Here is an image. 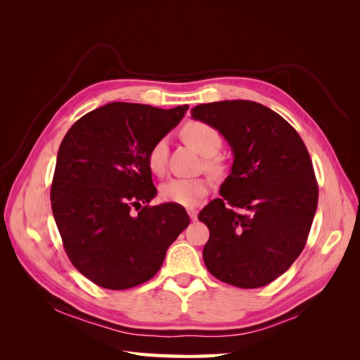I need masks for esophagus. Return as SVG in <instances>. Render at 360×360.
<instances>
[{"label": "esophagus", "mask_w": 360, "mask_h": 360, "mask_svg": "<svg viewBox=\"0 0 360 360\" xmlns=\"http://www.w3.org/2000/svg\"><path fill=\"white\" fill-rule=\"evenodd\" d=\"M188 213H189L191 221H197V217H198V210H195V209H188Z\"/></svg>", "instance_id": "esophagus-1"}]
</instances>
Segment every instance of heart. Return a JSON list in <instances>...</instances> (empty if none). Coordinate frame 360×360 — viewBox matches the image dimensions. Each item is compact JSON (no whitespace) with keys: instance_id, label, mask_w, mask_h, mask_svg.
<instances>
[{"instance_id":"heart-1","label":"heart","mask_w":360,"mask_h":360,"mask_svg":"<svg viewBox=\"0 0 360 360\" xmlns=\"http://www.w3.org/2000/svg\"><path fill=\"white\" fill-rule=\"evenodd\" d=\"M181 136L191 147L205 158L204 165L210 172L219 174L224 169L221 159L214 156L219 153L222 147V136L213 126L204 122H189L183 126ZM167 141L163 138L158 139L147 153V165L150 171L156 176H163L167 171ZM209 179H172L162 184L160 197L165 202L183 207H195L202 197L209 193Z\"/></svg>"}]
</instances>
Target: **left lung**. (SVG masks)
Listing matches in <instances>:
<instances>
[{
  "instance_id": "obj_1",
  "label": "left lung",
  "mask_w": 360,
  "mask_h": 360,
  "mask_svg": "<svg viewBox=\"0 0 360 360\" xmlns=\"http://www.w3.org/2000/svg\"><path fill=\"white\" fill-rule=\"evenodd\" d=\"M191 112L219 130L234 155L222 198L198 214L210 231L204 264L225 284L264 287L288 270L308 240L319 202L308 150L288 122L257 102L202 103Z\"/></svg>"
}]
</instances>
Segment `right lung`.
<instances>
[{
	"label": "right lung",
	"instance_id": "right-lung-1",
	"mask_svg": "<svg viewBox=\"0 0 360 360\" xmlns=\"http://www.w3.org/2000/svg\"><path fill=\"white\" fill-rule=\"evenodd\" d=\"M188 108L112 102L81 117L64 136L52 213L72 264L96 285L127 290L147 282L189 225L184 207L172 202L130 210L156 197L147 153Z\"/></svg>",
	"mask_w": 360,
	"mask_h": 360
}]
</instances>
